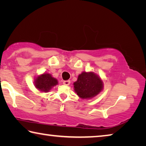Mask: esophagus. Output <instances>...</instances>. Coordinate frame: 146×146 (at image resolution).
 <instances>
[{"label":"esophagus","mask_w":146,"mask_h":146,"mask_svg":"<svg viewBox=\"0 0 146 146\" xmlns=\"http://www.w3.org/2000/svg\"><path fill=\"white\" fill-rule=\"evenodd\" d=\"M70 80H64L63 81V84L64 85H66V86H68L70 84Z\"/></svg>","instance_id":"1"}]
</instances>
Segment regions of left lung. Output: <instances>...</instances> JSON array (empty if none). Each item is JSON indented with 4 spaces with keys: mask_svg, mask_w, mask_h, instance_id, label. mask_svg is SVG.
<instances>
[{
    "mask_svg": "<svg viewBox=\"0 0 146 146\" xmlns=\"http://www.w3.org/2000/svg\"><path fill=\"white\" fill-rule=\"evenodd\" d=\"M102 80L93 72H82L74 83V90L81 98L95 97L102 91Z\"/></svg>",
    "mask_w": 146,
    "mask_h": 146,
    "instance_id": "obj_1",
    "label": "left lung"
}]
</instances>
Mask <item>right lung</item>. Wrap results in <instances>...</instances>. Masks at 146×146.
<instances>
[{
	"instance_id": "right-lung-1",
	"label": "right lung",
	"mask_w": 146,
	"mask_h": 146,
	"mask_svg": "<svg viewBox=\"0 0 146 146\" xmlns=\"http://www.w3.org/2000/svg\"><path fill=\"white\" fill-rule=\"evenodd\" d=\"M57 84V80L52 77L51 75L49 73H44L43 75L38 76L35 82L36 88L44 92L49 91L53 86H56Z\"/></svg>"
}]
</instances>
